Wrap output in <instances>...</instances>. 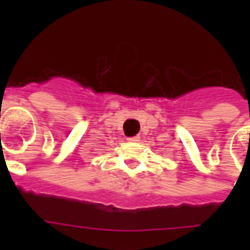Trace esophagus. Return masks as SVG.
I'll use <instances>...</instances> for the list:
<instances>
[{"label": "esophagus", "mask_w": 250, "mask_h": 250, "mask_svg": "<svg viewBox=\"0 0 250 250\" xmlns=\"http://www.w3.org/2000/svg\"><path fill=\"white\" fill-rule=\"evenodd\" d=\"M127 140H128V141H133V143H136V141H139V140H140V136H133V137H128V139H127Z\"/></svg>", "instance_id": "esophagus-1"}]
</instances>
